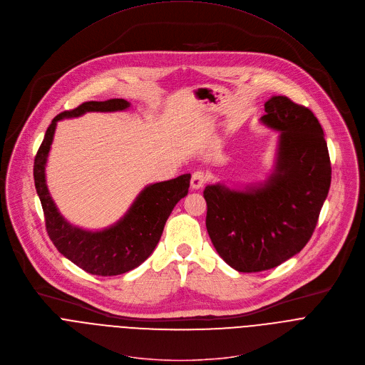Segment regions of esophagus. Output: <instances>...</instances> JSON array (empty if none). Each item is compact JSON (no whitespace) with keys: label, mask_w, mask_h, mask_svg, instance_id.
Here are the masks:
<instances>
[{"label":"esophagus","mask_w":365,"mask_h":365,"mask_svg":"<svg viewBox=\"0 0 365 365\" xmlns=\"http://www.w3.org/2000/svg\"><path fill=\"white\" fill-rule=\"evenodd\" d=\"M205 183H206V175L203 172L197 170L192 175V179H190L192 189H200V187H203Z\"/></svg>","instance_id":"34e87169"}]
</instances>
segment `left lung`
Returning <instances> with one entry per match:
<instances>
[{
	"label": "left lung",
	"mask_w": 365,
	"mask_h": 365,
	"mask_svg": "<svg viewBox=\"0 0 365 365\" xmlns=\"http://www.w3.org/2000/svg\"><path fill=\"white\" fill-rule=\"evenodd\" d=\"M261 121L279 132L271 176L242 190L216 183L203 192L212 244L237 272L267 271L301 252L331 185L324 130L309 108L272 96Z\"/></svg>",
	"instance_id": "obj_1"
}]
</instances>
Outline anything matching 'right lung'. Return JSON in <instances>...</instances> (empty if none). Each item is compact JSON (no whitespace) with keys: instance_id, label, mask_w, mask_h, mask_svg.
<instances>
[{"instance_id":"right-lung-1","label":"right lung","mask_w":365,"mask_h":365,"mask_svg":"<svg viewBox=\"0 0 365 365\" xmlns=\"http://www.w3.org/2000/svg\"><path fill=\"white\" fill-rule=\"evenodd\" d=\"M129 107L130 103L125 98H110L86 101L74 110L57 114L51 120L34 160V183L44 210L47 233L61 255L91 275H120L145 262L155 251L173 207L189 190V173L149 185L139 193L123 217L103 230L73 226L58 212L46 183V163L57 121L78 117L87 111H120Z\"/></svg>"}]
</instances>
